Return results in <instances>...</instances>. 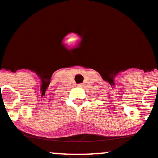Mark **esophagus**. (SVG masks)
Segmentation results:
<instances>
[{
    "label": "esophagus",
    "instance_id": "1",
    "mask_svg": "<svg viewBox=\"0 0 158 158\" xmlns=\"http://www.w3.org/2000/svg\"><path fill=\"white\" fill-rule=\"evenodd\" d=\"M78 86H79V87H83V86H84V84H83V83L78 84Z\"/></svg>",
    "mask_w": 158,
    "mask_h": 158
}]
</instances>
